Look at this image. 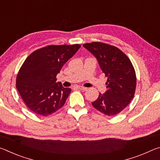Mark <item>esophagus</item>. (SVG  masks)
<instances>
[{
	"mask_svg": "<svg viewBox=\"0 0 160 160\" xmlns=\"http://www.w3.org/2000/svg\"><path fill=\"white\" fill-rule=\"evenodd\" d=\"M77 88H78V89H80V90H83V91H85V90H88V88H85V87H82V86H78Z\"/></svg>",
	"mask_w": 160,
	"mask_h": 160,
	"instance_id": "esophagus-1",
	"label": "esophagus"
}]
</instances>
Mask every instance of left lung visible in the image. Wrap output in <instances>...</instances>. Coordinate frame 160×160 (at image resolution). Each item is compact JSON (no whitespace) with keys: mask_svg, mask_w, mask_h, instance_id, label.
Listing matches in <instances>:
<instances>
[{"mask_svg":"<svg viewBox=\"0 0 160 160\" xmlns=\"http://www.w3.org/2000/svg\"><path fill=\"white\" fill-rule=\"evenodd\" d=\"M83 47L95 56L102 72L107 77L106 92L99 93L92 104L104 115L118 114L134 97L136 75L131 61L114 46L95 42L84 44Z\"/></svg>","mask_w":160,"mask_h":160,"instance_id":"1","label":"left lung"}]
</instances>
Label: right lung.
I'll return each instance as SVG.
<instances>
[{
  "label": "right lung",
  "mask_w": 160,
  "mask_h": 160,
  "mask_svg": "<svg viewBox=\"0 0 160 160\" xmlns=\"http://www.w3.org/2000/svg\"><path fill=\"white\" fill-rule=\"evenodd\" d=\"M80 47L49 45L34 51L26 58L18 73L16 88L32 112L47 116L63 106L71 89L56 82V75Z\"/></svg>",
  "instance_id": "obj_1"
}]
</instances>
